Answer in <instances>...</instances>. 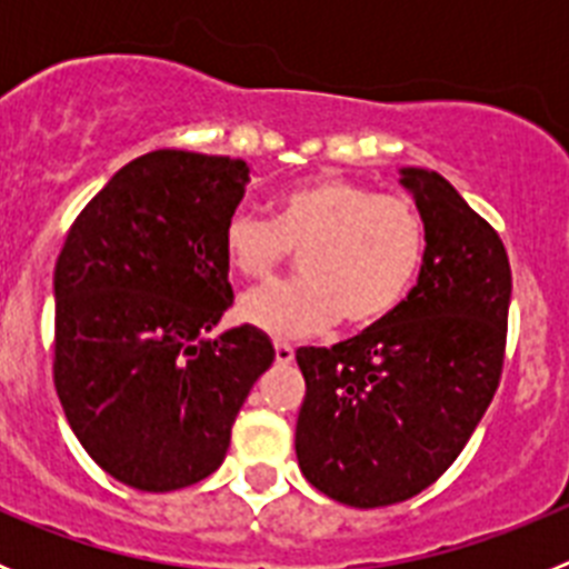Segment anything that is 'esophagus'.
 <instances>
[{
	"mask_svg": "<svg viewBox=\"0 0 569 569\" xmlns=\"http://www.w3.org/2000/svg\"><path fill=\"white\" fill-rule=\"evenodd\" d=\"M276 361H279V365H290V361H293V356H296V350H293V345H288V341H276Z\"/></svg>",
	"mask_w": 569,
	"mask_h": 569,
	"instance_id": "34e87169",
	"label": "esophagus"
}]
</instances>
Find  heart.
Listing matches in <instances>:
<instances>
[{"label": "heart", "instance_id": "b5f03b06", "mask_svg": "<svg viewBox=\"0 0 569 569\" xmlns=\"http://www.w3.org/2000/svg\"><path fill=\"white\" fill-rule=\"evenodd\" d=\"M222 244L230 268L253 281L279 273L290 250H299L301 279L253 290L239 316L264 333L305 336L339 316L361 330L393 313L421 270L427 228L401 196L316 176L276 196L273 222L236 210Z\"/></svg>", "mask_w": 569, "mask_h": 569}]
</instances>
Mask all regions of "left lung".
<instances>
[{"instance_id":"1","label":"left lung","mask_w":569,"mask_h":569,"mask_svg":"<svg viewBox=\"0 0 569 569\" xmlns=\"http://www.w3.org/2000/svg\"><path fill=\"white\" fill-rule=\"evenodd\" d=\"M427 228L416 288L333 347H301L296 421L305 479L350 507L413 499L459 459L505 370L510 259L499 233L436 170L405 168Z\"/></svg>"}]
</instances>
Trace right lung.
Segmentation results:
<instances>
[{
  "label": "right lung",
  "mask_w": 569,
  "mask_h": 569,
  "mask_svg": "<svg viewBox=\"0 0 569 569\" xmlns=\"http://www.w3.org/2000/svg\"><path fill=\"white\" fill-rule=\"evenodd\" d=\"M248 173L230 156H139L84 204L57 259V396L90 459L136 490L208 479L273 365L250 325L204 339L233 305L222 233Z\"/></svg>",
  "instance_id": "obj_1"
}]
</instances>
